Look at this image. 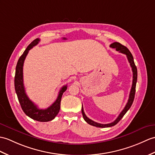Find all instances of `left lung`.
<instances>
[{"instance_id":"obj_1","label":"left lung","mask_w":155,"mask_h":155,"mask_svg":"<svg viewBox=\"0 0 155 155\" xmlns=\"http://www.w3.org/2000/svg\"><path fill=\"white\" fill-rule=\"evenodd\" d=\"M110 48H114L116 49V51L122 53L124 54H125L127 56V58L128 59L129 63H130L131 67L132 68V71H133V83H132V86H131V89L130 91V94H129V99L127 103L126 104V106H125L124 109L121 111V112L119 115V116L117 117V119L114 121L111 122L110 124H101L99 123H97V122H95L94 121L91 120V119H89L87 116H86L84 112V109H83V106H82V116H83L84 120L87 122V123L90 125H93V126H95L97 127H112L114 125H116L119 121H120L121 118L124 117V115L126 114L127 111L129 110V109L130 108L133 102H134V98H135V88H136V83H137V67L135 64L134 63V57H133L132 54L131 52L129 51V50L126 48V47L121 45V44L118 42H114L113 44H111L110 45Z\"/></svg>"}]
</instances>
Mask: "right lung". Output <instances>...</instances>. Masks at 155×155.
Listing matches in <instances>:
<instances>
[{
	"mask_svg": "<svg viewBox=\"0 0 155 155\" xmlns=\"http://www.w3.org/2000/svg\"><path fill=\"white\" fill-rule=\"evenodd\" d=\"M39 41H40V39L39 38L34 39L28 46V48L25 50L22 55L20 56L18 61L16 67L15 77H14V86H15V91L18 96V99L21 107L24 111V112L28 117L33 119L34 120L41 122H46L53 120L57 115L58 114L60 110L61 98H62V95L64 92L67 90V86L65 85L61 88L55 102L47 109L38 108V106L33 102L31 101L30 98L28 97L26 91H25L23 82L24 62L29 51L34 46L36 45Z\"/></svg>",
	"mask_w": 155,
	"mask_h": 155,
	"instance_id": "right-lung-1",
	"label": "right lung"
}]
</instances>
